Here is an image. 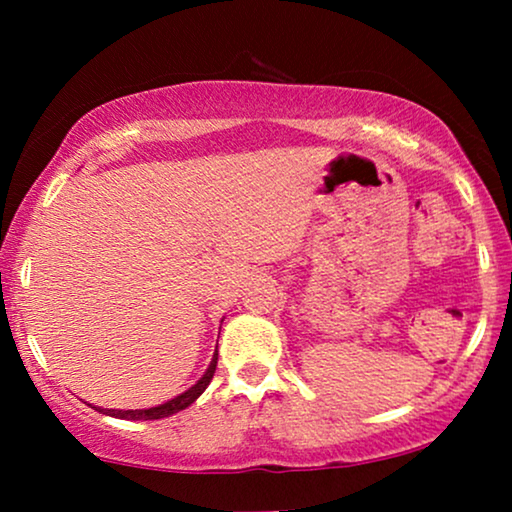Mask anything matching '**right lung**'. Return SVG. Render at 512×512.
I'll use <instances>...</instances> for the list:
<instances>
[{"mask_svg": "<svg viewBox=\"0 0 512 512\" xmlns=\"http://www.w3.org/2000/svg\"><path fill=\"white\" fill-rule=\"evenodd\" d=\"M216 359H219V352L214 349V356H212V363H209V368L205 370V375L200 377L198 382L193 384L191 389H186L184 394L170 398V401L156 405V408H144V410H109V408H95L97 412H102V415H109V417H118V419H163V417H170V415H177L179 410H186L188 405L198 401V396L202 391L207 389V384L212 382L214 377V370H216ZM90 405V403H88Z\"/></svg>", "mask_w": 512, "mask_h": 512, "instance_id": "right-lung-1", "label": "right lung"}]
</instances>
